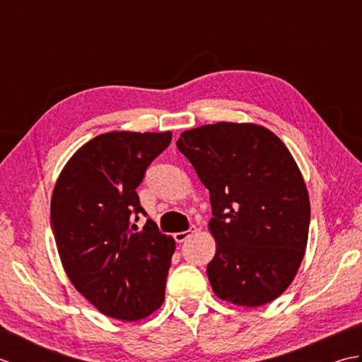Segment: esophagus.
I'll use <instances>...</instances> for the list:
<instances>
[{
	"mask_svg": "<svg viewBox=\"0 0 362 362\" xmlns=\"http://www.w3.org/2000/svg\"><path fill=\"white\" fill-rule=\"evenodd\" d=\"M196 227L193 226V227H189L187 232H177V233H174V240L177 241V243H183V241H187L189 236H193L194 233H196Z\"/></svg>",
	"mask_w": 362,
	"mask_h": 362,
	"instance_id": "esophagus-1",
	"label": "esophagus"
}]
</instances>
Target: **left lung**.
<instances>
[{"label":"left lung","mask_w":362,"mask_h":362,"mask_svg":"<svg viewBox=\"0 0 362 362\" xmlns=\"http://www.w3.org/2000/svg\"><path fill=\"white\" fill-rule=\"evenodd\" d=\"M175 144L210 191L214 294L249 308L280 297L302 264L311 213L289 149L263 126L227 121L185 130Z\"/></svg>","instance_id":"1"}]
</instances>
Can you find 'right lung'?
Instances as JSON below:
<instances>
[{"mask_svg":"<svg viewBox=\"0 0 362 362\" xmlns=\"http://www.w3.org/2000/svg\"><path fill=\"white\" fill-rule=\"evenodd\" d=\"M169 132L113 130L73 153L51 197V227L73 286L118 320H140L165 300L173 236L153 221L136 232L144 210L136 194L151 161L171 143Z\"/></svg>","mask_w":362,"mask_h":362,"instance_id":"obj_1","label":"right lung"}]
</instances>
